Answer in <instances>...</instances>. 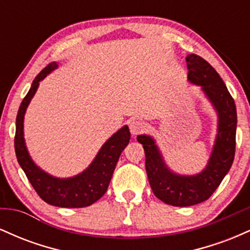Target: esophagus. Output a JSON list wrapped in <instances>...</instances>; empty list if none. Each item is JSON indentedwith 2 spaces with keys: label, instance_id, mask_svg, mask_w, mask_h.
Here are the masks:
<instances>
[{
  "label": "esophagus",
  "instance_id": "34e87169",
  "mask_svg": "<svg viewBox=\"0 0 250 250\" xmlns=\"http://www.w3.org/2000/svg\"><path fill=\"white\" fill-rule=\"evenodd\" d=\"M129 129H130V133L136 136V135L141 134L145 130V125L141 121H130L129 122Z\"/></svg>",
  "mask_w": 250,
  "mask_h": 250
}]
</instances>
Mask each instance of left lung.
<instances>
[{"mask_svg":"<svg viewBox=\"0 0 250 250\" xmlns=\"http://www.w3.org/2000/svg\"><path fill=\"white\" fill-rule=\"evenodd\" d=\"M188 80L200 85L219 116L217 135L207 167L193 176L175 174L166 166L153 137L140 135L146 170L155 196L175 207H189L208 200L230 169L235 156L237 115L234 99L217 71L202 57L187 56Z\"/></svg>","mask_w":250,"mask_h":250,"instance_id":"left-lung-1","label":"left lung"}]
</instances>
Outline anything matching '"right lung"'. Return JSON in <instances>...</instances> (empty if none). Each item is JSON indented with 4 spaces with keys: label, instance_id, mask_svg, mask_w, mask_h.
Masks as SVG:
<instances>
[{
    "label": "right lung",
    "instance_id": "obj_1",
    "mask_svg": "<svg viewBox=\"0 0 250 250\" xmlns=\"http://www.w3.org/2000/svg\"><path fill=\"white\" fill-rule=\"evenodd\" d=\"M57 68V63H49L41 73L35 77L28 94L20 105L16 116L15 133V153L17 161L27 175L36 193L43 201L55 207L62 208H83L93 205L101 199L107 191L114 169L119 161L123 149L127 147L130 140V133L127 125L122 127L108 140L91 165L82 171L69 179H59L47 174L40 169L30 159L23 137V120L33 96L35 95L40 81L48 74Z\"/></svg>",
    "mask_w": 250,
    "mask_h": 250
}]
</instances>
